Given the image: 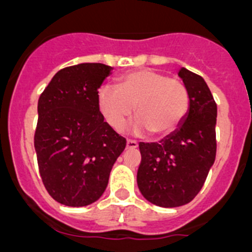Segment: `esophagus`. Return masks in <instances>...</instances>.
I'll return each instance as SVG.
<instances>
[{
  "mask_svg": "<svg viewBox=\"0 0 252 252\" xmlns=\"http://www.w3.org/2000/svg\"><path fill=\"white\" fill-rule=\"evenodd\" d=\"M126 146H127V149H136L137 142L135 141V140H127V141H126Z\"/></svg>",
  "mask_w": 252,
  "mask_h": 252,
  "instance_id": "34e87169",
  "label": "esophagus"
}]
</instances>
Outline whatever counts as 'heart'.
Segmentation results:
<instances>
[{"mask_svg":"<svg viewBox=\"0 0 252 252\" xmlns=\"http://www.w3.org/2000/svg\"><path fill=\"white\" fill-rule=\"evenodd\" d=\"M98 110L106 122L121 131L133 113L139 117L133 131H150L155 136H165L179 127L189 110V93L186 84L175 78L140 69L117 79V90L102 87L97 93Z\"/></svg>","mask_w":252,"mask_h":252,"instance_id":"heart-1","label":"heart"}]
</instances>
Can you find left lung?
Listing matches in <instances>:
<instances>
[{
  "label": "left lung",
  "instance_id": "8db88e82",
  "mask_svg": "<svg viewBox=\"0 0 252 252\" xmlns=\"http://www.w3.org/2000/svg\"><path fill=\"white\" fill-rule=\"evenodd\" d=\"M189 93V110L175 131L159 142H140V192L165 208L189 203L203 187L216 159L217 104L201 75L178 73Z\"/></svg>",
  "mask_w": 252,
  "mask_h": 252
}]
</instances>
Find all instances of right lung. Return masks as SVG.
<instances>
[{"mask_svg": "<svg viewBox=\"0 0 252 252\" xmlns=\"http://www.w3.org/2000/svg\"><path fill=\"white\" fill-rule=\"evenodd\" d=\"M112 66L82 63L57 73L37 102L34 145L40 177L64 206L98 201L126 139L104 122L97 93Z\"/></svg>", "mask_w": 252, "mask_h": 252, "instance_id": "obj_1", "label": "right lung"}]
</instances>
